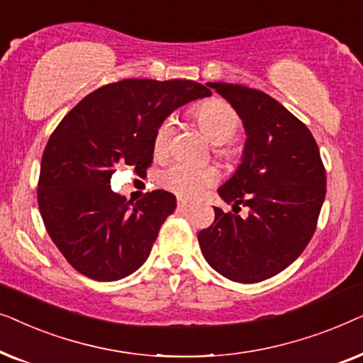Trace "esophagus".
Masks as SVG:
<instances>
[{
    "label": "esophagus",
    "instance_id": "34e87169",
    "mask_svg": "<svg viewBox=\"0 0 363 363\" xmlns=\"http://www.w3.org/2000/svg\"><path fill=\"white\" fill-rule=\"evenodd\" d=\"M178 208H182V210H186V208H190L193 203L191 201H188V200H183V198H180V200H178Z\"/></svg>",
    "mask_w": 363,
    "mask_h": 363
}]
</instances>
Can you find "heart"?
<instances>
[{
	"label": "heart",
	"mask_w": 363,
	"mask_h": 363,
	"mask_svg": "<svg viewBox=\"0 0 363 363\" xmlns=\"http://www.w3.org/2000/svg\"><path fill=\"white\" fill-rule=\"evenodd\" d=\"M198 125L215 145H226L236 137L240 118L230 104L213 99L200 104L195 108ZM173 135V118H165L155 130L153 137V155L165 158L170 152ZM220 172L215 167H193L188 163H172L160 175V183L168 191L183 198H198L208 188L216 185Z\"/></svg>",
	"instance_id": "b5f03b06"
}]
</instances>
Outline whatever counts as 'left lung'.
Instances as JSON below:
<instances>
[{"mask_svg": "<svg viewBox=\"0 0 363 363\" xmlns=\"http://www.w3.org/2000/svg\"><path fill=\"white\" fill-rule=\"evenodd\" d=\"M242 121L241 163L218 195L247 206L246 218L215 206V221L198 233L213 269L252 284L279 274L309 245L325 198V170L309 128L267 94L240 84L208 82Z\"/></svg>", "mask_w": 363, "mask_h": 363, "instance_id": "8db88e82", "label": "left lung"}]
</instances>
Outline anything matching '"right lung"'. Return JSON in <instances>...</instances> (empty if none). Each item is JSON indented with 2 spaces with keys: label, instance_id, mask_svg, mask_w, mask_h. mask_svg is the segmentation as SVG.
<instances>
[{
  "label": "right lung",
  "instance_id": "obj_1",
  "mask_svg": "<svg viewBox=\"0 0 363 363\" xmlns=\"http://www.w3.org/2000/svg\"><path fill=\"white\" fill-rule=\"evenodd\" d=\"M210 96L195 81L123 79L89 94L62 118L44 148L38 203L74 269L118 281L147 261L177 198L153 190L133 203L112 191L111 178L117 167L145 172L158 125L175 108Z\"/></svg>",
  "mask_w": 363,
  "mask_h": 363
}]
</instances>
